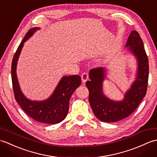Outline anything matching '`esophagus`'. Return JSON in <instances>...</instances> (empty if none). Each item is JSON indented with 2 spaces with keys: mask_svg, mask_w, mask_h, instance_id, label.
I'll return each instance as SVG.
<instances>
[{
  "mask_svg": "<svg viewBox=\"0 0 157 157\" xmlns=\"http://www.w3.org/2000/svg\"><path fill=\"white\" fill-rule=\"evenodd\" d=\"M81 78H82V82L83 83H85L86 81L88 80V78H89V75L88 73L86 72H84L83 73L82 75H81Z\"/></svg>",
  "mask_w": 157,
  "mask_h": 157,
  "instance_id": "obj_1",
  "label": "esophagus"
}]
</instances>
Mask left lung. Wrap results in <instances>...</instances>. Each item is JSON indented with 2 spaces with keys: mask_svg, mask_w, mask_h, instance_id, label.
<instances>
[{
  "mask_svg": "<svg viewBox=\"0 0 157 157\" xmlns=\"http://www.w3.org/2000/svg\"><path fill=\"white\" fill-rule=\"evenodd\" d=\"M126 47L138 61V72L131 88L121 101H113L103 94L102 83L106 69L98 67L90 71V81L86 85L89 90V102L93 113L98 119L105 122H115L126 118L134 112L146 94L148 81L149 65L147 55L140 36L132 31L127 41Z\"/></svg>",
  "mask_w": 157,
  "mask_h": 157,
  "instance_id": "1",
  "label": "left lung"
}]
</instances>
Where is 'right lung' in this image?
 <instances>
[{
	"instance_id": "right-lung-1",
	"label": "right lung",
	"mask_w": 157,
	"mask_h": 157,
	"mask_svg": "<svg viewBox=\"0 0 157 157\" xmlns=\"http://www.w3.org/2000/svg\"><path fill=\"white\" fill-rule=\"evenodd\" d=\"M39 28H33L25 34L13 56L11 65V78L15 98L26 114L38 122L56 124L64 119L69 111V100L72 94L81 84L79 75L64 76L59 82L53 94L43 101H32L23 95L16 75V66L24 42Z\"/></svg>"
}]
</instances>
